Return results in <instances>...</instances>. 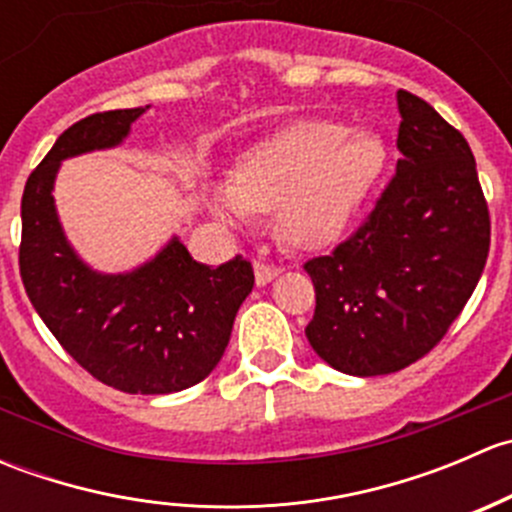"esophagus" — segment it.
<instances>
[{"label":"esophagus","instance_id":"34e87169","mask_svg":"<svg viewBox=\"0 0 512 512\" xmlns=\"http://www.w3.org/2000/svg\"><path fill=\"white\" fill-rule=\"evenodd\" d=\"M280 267H275V265H265V262H255V282H257V287H265V285H270L272 280H275L277 275H280Z\"/></svg>","mask_w":512,"mask_h":512}]
</instances>
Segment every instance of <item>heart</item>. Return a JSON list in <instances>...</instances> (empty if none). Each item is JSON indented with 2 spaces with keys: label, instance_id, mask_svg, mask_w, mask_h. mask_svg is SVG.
<instances>
[{
  "label": "heart",
  "instance_id": "b5f03b06",
  "mask_svg": "<svg viewBox=\"0 0 512 512\" xmlns=\"http://www.w3.org/2000/svg\"><path fill=\"white\" fill-rule=\"evenodd\" d=\"M384 163L379 133L337 118H297L237 156L213 208L235 225L275 213L289 245L324 247L354 223Z\"/></svg>",
  "mask_w": 512,
  "mask_h": 512
}]
</instances>
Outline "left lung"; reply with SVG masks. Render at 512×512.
<instances>
[{
	"instance_id": "1",
	"label": "left lung",
	"mask_w": 512,
	"mask_h": 512,
	"mask_svg": "<svg viewBox=\"0 0 512 512\" xmlns=\"http://www.w3.org/2000/svg\"><path fill=\"white\" fill-rule=\"evenodd\" d=\"M396 101V175L347 242L304 265L317 294L304 334L319 359L352 376L394 374L431 352L488 260L471 146L423 98L399 91Z\"/></svg>"
}]
</instances>
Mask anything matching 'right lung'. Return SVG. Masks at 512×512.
Masks as SVG:
<instances>
[{
    "label": "right lung",
    "instance_id": "right-lung-1",
    "mask_svg": "<svg viewBox=\"0 0 512 512\" xmlns=\"http://www.w3.org/2000/svg\"><path fill=\"white\" fill-rule=\"evenodd\" d=\"M146 108L94 113L56 138L24 185L19 272L36 314L91 376L151 396L190 389L218 366L255 275L240 255L220 267L195 262L178 237L116 275L71 247L51 193L61 163L121 146Z\"/></svg>",
    "mask_w": 512,
    "mask_h": 512
}]
</instances>
